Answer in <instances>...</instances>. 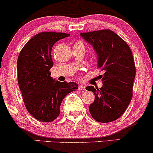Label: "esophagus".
<instances>
[{
    "instance_id": "1",
    "label": "esophagus",
    "mask_w": 153,
    "mask_h": 153,
    "mask_svg": "<svg viewBox=\"0 0 153 153\" xmlns=\"http://www.w3.org/2000/svg\"><path fill=\"white\" fill-rule=\"evenodd\" d=\"M78 89L80 91H85V86L83 85H79Z\"/></svg>"
}]
</instances>
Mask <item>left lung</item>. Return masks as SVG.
Instances as JSON below:
<instances>
[{
    "label": "left lung",
    "mask_w": 153,
    "mask_h": 153,
    "mask_svg": "<svg viewBox=\"0 0 153 153\" xmlns=\"http://www.w3.org/2000/svg\"><path fill=\"white\" fill-rule=\"evenodd\" d=\"M80 36L92 45L97 54V68L105 72L100 89L86 88L95 95L89 111L97 122H112L124 113L132 99L135 66L131 50L110 30L82 33Z\"/></svg>",
    "instance_id": "8db88e82"
}]
</instances>
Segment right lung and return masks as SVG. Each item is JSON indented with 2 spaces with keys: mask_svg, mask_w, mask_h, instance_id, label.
<instances>
[{
  "mask_svg": "<svg viewBox=\"0 0 153 153\" xmlns=\"http://www.w3.org/2000/svg\"><path fill=\"white\" fill-rule=\"evenodd\" d=\"M70 34L44 32L27 42L18 58V82L29 113L41 122H51L60 115L66 95L76 91L74 82H60L51 77L53 66L51 51L54 44Z\"/></svg>",
  "mask_w": 153,
  "mask_h": 153,
  "instance_id": "add662e5",
  "label": "right lung"
}]
</instances>
